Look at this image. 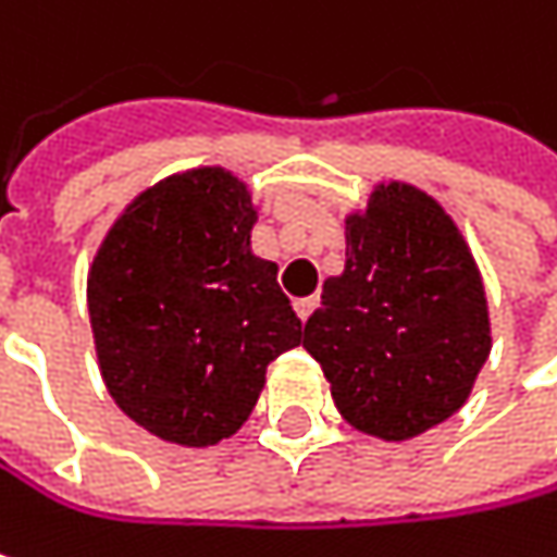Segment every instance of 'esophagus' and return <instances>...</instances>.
<instances>
[{
  "label": "esophagus",
  "instance_id": "1",
  "mask_svg": "<svg viewBox=\"0 0 557 557\" xmlns=\"http://www.w3.org/2000/svg\"><path fill=\"white\" fill-rule=\"evenodd\" d=\"M313 307H317V295H313V298H300V300H295V313H298V317H300V320H304V323H307V317L313 313Z\"/></svg>",
  "mask_w": 557,
  "mask_h": 557
}]
</instances>
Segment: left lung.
I'll return each instance as SVG.
<instances>
[{
  "label": "left lung",
  "mask_w": 557,
  "mask_h": 557,
  "mask_svg": "<svg viewBox=\"0 0 557 557\" xmlns=\"http://www.w3.org/2000/svg\"><path fill=\"white\" fill-rule=\"evenodd\" d=\"M345 244L304 348L348 424L409 441L457 412L492 351L482 275L454 219L409 183H380Z\"/></svg>",
  "instance_id": "obj_1"
}]
</instances>
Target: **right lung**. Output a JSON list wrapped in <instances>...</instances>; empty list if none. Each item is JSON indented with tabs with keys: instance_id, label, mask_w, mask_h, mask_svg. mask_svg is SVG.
Returning a JSON list of instances; mask_svg holds the SVG:
<instances>
[{
	"instance_id": "obj_1",
	"label": "right lung",
	"mask_w": 557,
	"mask_h": 557,
	"mask_svg": "<svg viewBox=\"0 0 557 557\" xmlns=\"http://www.w3.org/2000/svg\"><path fill=\"white\" fill-rule=\"evenodd\" d=\"M240 180L199 168L161 180L116 219L88 272L100 374L161 441L212 447L253 412L265 368L300 345L278 265L253 257Z\"/></svg>"
}]
</instances>
